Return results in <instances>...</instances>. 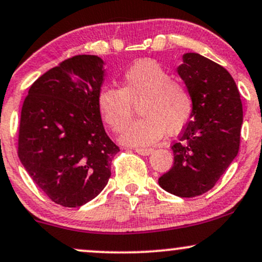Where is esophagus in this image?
<instances>
[{
	"mask_svg": "<svg viewBox=\"0 0 262 262\" xmlns=\"http://www.w3.org/2000/svg\"><path fill=\"white\" fill-rule=\"evenodd\" d=\"M152 149H145V147H143V149H135V152H138L139 155H143V156H147L150 155L151 152H152Z\"/></svg>",
	"mask_w": 262,
	"mask_h": 262,
	"instance_id": "esophagus-1",
	"label": "esophagus"
}]
</instances>
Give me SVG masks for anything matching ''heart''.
Masks as SVG:
<instances>
[{
	"label": "heart",
	"mask_w": 262,
	"mask_h": 262,
	"mask_svg": "<svg viewBox=\"0 0 262 262\" xmlns=\"http://www.w3.org/2000/svg\"><path fill=\"white\" fill-rule=\"evenodd\" d=\"M135 106L143 117L129 125L122 141L143 146L161 139L166 132L179 133L193 116L194 97L160 63L143 59L124 72L122 88L103 86L97 95L101 117L116 133L127 127Z\"/></svg>",
	"instance_id": "obj_1"
}]
</instances>
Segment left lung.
<instances>
[{"mask_svg": "<svg viewBox=\"0 0 262 262\" xmlns=\"http://www.w3.org/2000/svg\"><path fill=\"white\" fill-rule=\"evenodd\" d=\"M178 74L193 94L194 112L172 145L174 162L159 184L173 195L194 198L215 187L237 156L243 107L228 71L199 53H185Z\"/></svg>", "mask_w": 262, "mask_h": 262, "instance_id": "8db88e82", "label": "left lung"}]
</instances>
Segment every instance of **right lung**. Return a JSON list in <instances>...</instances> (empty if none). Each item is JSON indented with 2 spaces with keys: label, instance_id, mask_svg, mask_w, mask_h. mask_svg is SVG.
I'll return each mask as SVG.
<instances>
[{
  "label": "right lung",
  "instance_id": "obj_1",
  "mask_svg": "<svg viewBox=\"0 0 262 262\" xmlns=\"http://www.w3.org/2000/svg\"><path fill=\"white\" fill-rule=\"evenodd\" d=\"M103 73L97 56L66 59L34 81L21 107V165L53 203L64 207H79L102 191L119 151L97 107Z\"/></svg>",
  "mask_w": 262,
  "mask_h": 262
}]
</instances>
